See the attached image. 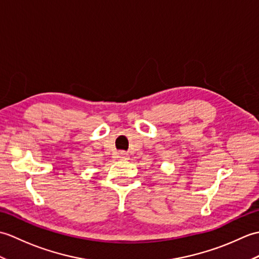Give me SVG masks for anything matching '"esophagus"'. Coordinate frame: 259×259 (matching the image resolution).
<instances>
[{
  "label": "esophagus",
  "instance_id": "1",
  "mask_svg": "<svg viewBox=\"0 0 259 259\" xmlns=\"http://www.w3.org/2000/svg\"><path fill=\"white\" fill-rule=\"evenodd\" d=\"M118 157H119L120 159H128V153L124 152V151H121V152H119Z\"/></svg>",
  "mask_w": 259,
  "mask_h": 259
}]
</instances>
